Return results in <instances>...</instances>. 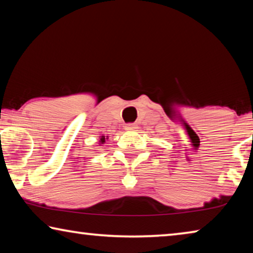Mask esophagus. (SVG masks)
Here are the masks:
<instances>
[{
    "label": "esophagus",
    "instance_id": "34e87169",
    "mask_svg": "<svg viewBox=\"0 0 253 253\" xmlns=\"http://www.w3.org/2000/svg\"><path fill=\"white\" fill-rule=\"evenodd\" d=\"M137 128H138V127H137V125H136V124H134V123H129V124H127V125L125 126V129L128 130V131L136 130Z\"/></svg>",
    "mask_w": 253,
    "mask_h": 253
}]
</instances>
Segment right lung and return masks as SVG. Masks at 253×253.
<instances>
[{
    "label": "right lung",
    "mask_w": 253,
    "mask_h": 253,
    "mask_svg": "<svg viewBox=\"0 0 253 253\" xmlns=\"http://www.w3.org/2000/svg\"><path fill=\"white\" fill-rule=\"evenodd\" d=\"M100 142H101V143H105V136H102V137H101V138H100Z\"/></svg>",
    "instance_id": "1"
}]
</instances>
